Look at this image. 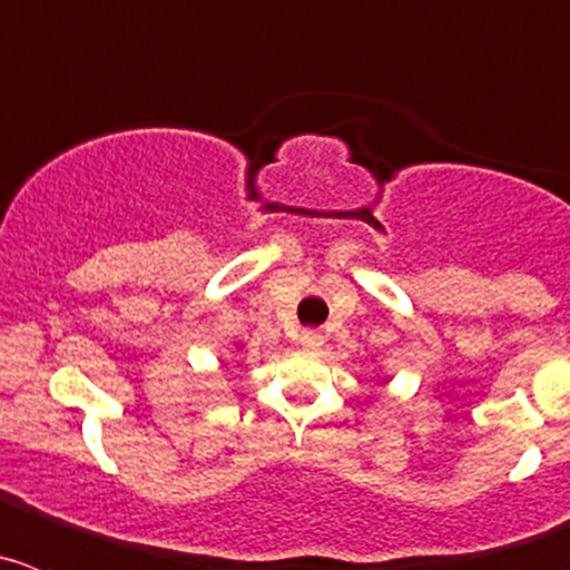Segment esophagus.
Returning <instances> with one entry per match:
<instances>
[{"mask_svg":"<svg viewBox=\"0 0 570 570\" xmlns=\"http://www.w3.org/2000/svg\"><path fill=\"white\" fill-rule=\"evenodd\" d=\"M322 342H325V336H322L320 331H302L299 334V345L305 347V351H320Z\"/></svg>","mask_w":570,"mask_h":570,"instance_id":"1","label":"esophagus"}]
</instances>
